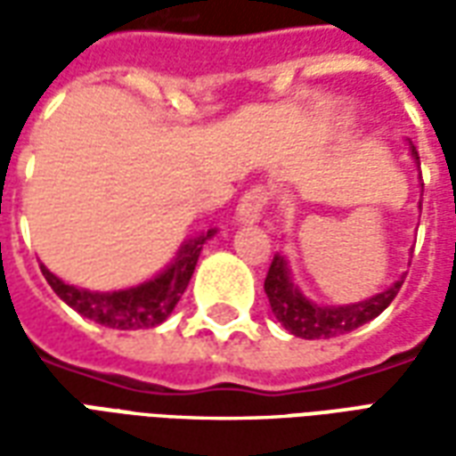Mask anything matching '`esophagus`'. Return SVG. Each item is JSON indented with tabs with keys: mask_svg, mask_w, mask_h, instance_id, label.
<instances>
[{
	"mask_svg": "<svg viewBox=\"0 0 456 456\" xmlns=\"http://www.w3.org/2000/svg\"><path fill=\"white\" fill-rule=\"evenodd\" d=\"M268 192L264 188H251L239 200L237 205V222L239 224H256L261 219V212H264V205H266Z\"/></svg>",
	"mask_w": 456,
	"mask_h": 456,
	"instance_id": "1",
	"label": "esophagus"
}]
</instances>
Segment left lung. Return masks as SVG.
Wrapping results in <instances>:
<instances>
[{
  "instance_id": "8db88e82",
  "label": "left lung",
  "mask_w": 456,
  "mask_h": 456,
  "mask_svg": "<svg viewBox=\"0 0 456 456\" xmlns=\"http://www.w3.org/2000/svg\"><path fill=\"white\" fill-rule=\"evenodd\" d=\"M411 156L420 166V156H418L412 143ZM403 281H405V273L386 290L366 297V300H359V303L320 305L297 288V283L293 281V273H290V266H288V258L276 254L273 261H271V268H268L264 290H266L273 315L290 335L303 337V339H332V337L346 335L356 327L371 322L373 317L381 315L383 310L393 303V297L398 296Z\"/></svg>"
}]
</instances>
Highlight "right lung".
<instances>
[{
    "mask_svg": "<svg viewBox=\"0 0 456 456\" xmlns=\"http://www.w3.org/2000/svg\"><path fill=\"white\" fill-rule=\"evenodd\" d=\"M217 234V229L200 232L198 237L185 239L168 266L159 271L156 276L143 281L139 286L121 288V290H87L65 283L63 278L51 273L41 264V273L53 288V293L65 305H70L75 313H80L97 325L110 327V330H149L166 322L170 313L178 305L180 296L185 293L190 278L198 266L200 251L205 241Z\"/></svg>",
    "mask_w": 456,
    "mask_h": 456,
    "instance_id": "add662e5",
    "label": "right lung"
}]
</instances>
